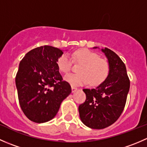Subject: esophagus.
I'll return each mask as SVG.
<instances>
[{"label":"esophagus","mask_w":147,"mask_h":147,"mask_svg":"<svg viewBox=\"0 0 147 147\" xmlns=\"http://www.w3.org/2000/svg\"><path fill=\"white\" fill-rule=\"evenodd\" d=\"M77 90H78V89H77L76 87H72V93H74V92H76Z\"/></svg>","instance_id":"esophagus-1"}]
</instances>
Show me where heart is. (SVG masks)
<instances>
[{
  "instance_id": "b5f03b06",
  "label": "heart",
  "mask_w": 147,
  "mask_h": 147,
  "mask_svg": "<svg viewBox=\"0 0 147 147\" xmlns=\"http://www.w3.org/2000/svg\"><path fill=\"white\" fill-rule=\"evenodd\" d=\"M75 62L82 63L78 68L79 73L67 74L64 80L72 87H78L88 84L95 85L103 82L109 72V65L105 59L100 58L97 53L88 49H80L72 54ZM72 60L68 54H63L57 58L56 65L60 71L64 73L69 72Z\"/></svg>"
}]
</instances>
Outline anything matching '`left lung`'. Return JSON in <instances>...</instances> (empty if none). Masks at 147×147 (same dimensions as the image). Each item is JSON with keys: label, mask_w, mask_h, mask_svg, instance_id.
Segmentation results:
<instances>
[{"label": "left lung", "mask_w": 147, "mask_h": 147, "mask_svg": "<svg viewBox=\"0 0 147 147\" xmlns=\"http://www.w3.org/2000/svg\"><path fill=\"white\" fill-rule=\"evenodd\" d=\"M101 50L109 65L108 76L94 89L83 90L86 100L79 106L82 122L95 129L106 128L118 119L124 110L130 87L122 60L115 52L107 47Z\"/></svg>", "instance_id": "8db88e82"}]
</instances>
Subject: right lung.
Masks as SVG:
<instances>
[{"label":"right lung","mask_w":147,"mask_h":147,"mask_svg":"<svg viewBox=\"0 0 147 147\" xmlns=\"http://www.w3.org/2000/svg\"><path fill=\"white\" fill-rule=\"evenodd\" d=\"M63 50L45 45L31 50L22 59L16 77L19 103L32 121L44 123L57 115L72 90L63 81L56 62Z\"/></svg>","instance_id":"right-lung-1"}]
</instances>
